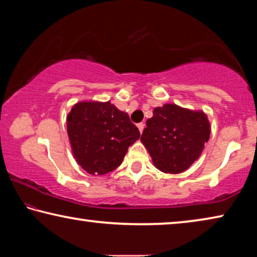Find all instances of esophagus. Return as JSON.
<instances>
[{
    "mask_svg": "<svg viewBox=\"0 0 257 257\" xmlns=\"http://www.w3.org/2000/svg\"><path fill=\"white\" fill-rule=\"evenodd\" d=\"M137 127H138V129H140V132H141V134H142V133H143L144 128H145V124L143 123V122H141V123L137 124Z\"/></svg>",
    "mask_w": 257,
    "mask_h": 257,
    "instance_id": "1",
    "label": "esophagus"
}]
</instances>
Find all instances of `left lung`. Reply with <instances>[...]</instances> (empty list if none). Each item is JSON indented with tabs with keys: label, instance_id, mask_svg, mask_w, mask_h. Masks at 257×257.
Returning a JSON list of instances; mask_svg holds the SVG:
<instances>
[{
	"label": "left lung",
	"instance_id": "left-lung-1",
	"mask_svg": "<svg viewBox=\"0 0 257 257\" xmlns=\"http://www.w3.org/2000/svg\"><path fill=\"white\" fill-rule=\"evenodd\" d=\"M209 135L210 124L205 113L166 104L153 109L141 141L159 170L178 174L200 157Z\"/></svg>",
	"mask_w": 257,
	"mask_h": 257
}]
</instances>
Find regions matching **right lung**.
<instances>
[{
	"instance_id": "1",
	"label": "right lung",
	"mask_w": 257,
	"mask_h": 257,
	"mask_svg": "<svg viewBox=\"0 0 257 257\" xmlns=\"http://www.w3.org/2000/svg\"><path fill=\"white\" fill-rule=\"evenodd\" d=\"M67 134L76 162L91 175L116 169L141 136L128 114L109 101L75 104L67 116Z\"/></svg>"
}]
</instances>
